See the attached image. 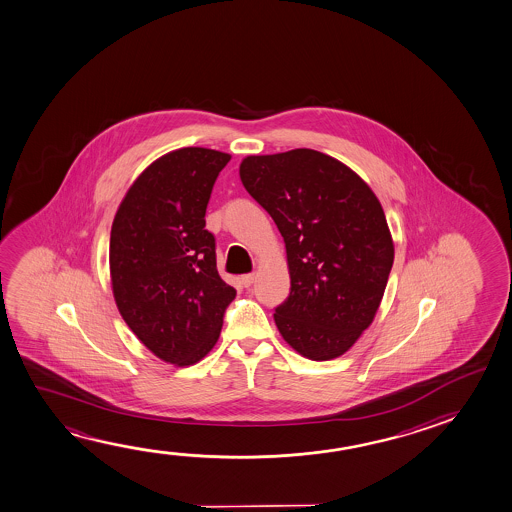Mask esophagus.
<instances>
[{"label":"esophagus","instance_id":"1","mask_svg":"<svg viewBox=\"0 0 512 512\" xmlns=\"http://www.w3.org/2000/svg\"><path fill=\"white\" fill-rule=\"evenodd\" d=\"M244 287H250V285L255 284V280H257V273H248V275H244L243 278Z\"/></svg>","mask_w":512,"mask_h":512}]
</instances>
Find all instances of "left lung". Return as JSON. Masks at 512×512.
I'll return each instance as SVG.
<instances>
[{
  "mask_svg": "<svg viewBox=\"0 0 512 512\" xmlns=\"http://www.w3.org/2000/svg\"><path fill=\"white\" fill-rule=\"evenodd\" d=\"M239 176L284 237L280 334L310 361L336 359L371 325L393 268L382 205L361 176L309 148L246 157Z\"/></svg>",
  "mask_w": 512,
  "mask_h": 512,
  "instance_id": "8db88e82",
  "label": "left lung"
}]
</instances>
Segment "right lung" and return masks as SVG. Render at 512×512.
<instances>
[{
  "label": "right lung",
  "instance_id": "obj_1",
  "mask_svg": "<svg viewBox=\"0 0 512 512\" xmlns=\"http://www.w3.org/2000/svg\"><path fill=\"white\" fill-rule=\"evenodd\" d=\"M228 153L169 151L144 169L110 230L112 293L126 325L162 361L191 366L218 343L235 289L219 277L205 210Z\"/></svg>",
  "mask_w": 512,
  "mask_h": 512
}]
</instances>
